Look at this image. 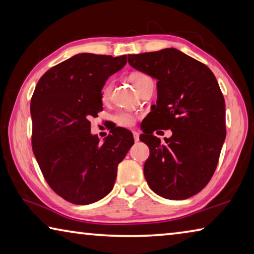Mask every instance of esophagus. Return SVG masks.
<instances>
[{
	"mask_svg": "<svg viewBox=\"0 0 254 254\" xmlns=\"http://www.w3.org/2000/svg\"><path fill=\"white\" fill-rule=\"evenodd\" d=\"M139 136H140L139 132H136V131H133V137H134V141H135V142H137V141L140 140V139H139Z\"/></svg>",
	"mask_w": 254,
	"mask_h": 254,
	"instance_id": "1",
	"label": "esophagus"
}]
</instances>
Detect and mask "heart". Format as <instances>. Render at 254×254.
<instances>
[{
  "instance_id": "b5f03b06",
  "label": "heart",
  "mask_w": 254,
  "mask_h": 254,
  "mask_svg": "<svg viewBox=\"0 0 254 254\" xmlns=\"http://www.w3.org/2000/svg\"><path fill=\"white\" fill-rule=\"evenodd\" d=\"M130 79L134 85V87L139 91L140 86L142 85L145 80L150 79V77L147 76L143 72H133L130 76ZM111 88L112 85L111 83H107L104 87L102 89V98L103 101H106L110 96L111 93ZM115 122H117L119 126L124 127H131L134 126L135 123V115H133L132 113H128V112H121L119 113L117 117H115Z\"/></svg>"
}]
</instances>
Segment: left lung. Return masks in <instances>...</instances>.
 Wrapping results in <instances>:
<instances>
[{
    "label": "left lung",
    "mask_w": 254,
    "mask_h": 254,
    "mask_svg": "<svg viewBox=\"0 0 254 254\" xmlns=\"http://www.w3.org/2000/svg\"><path fill=\"white\" fill-rule=\"evenodd\" d=\"M128 64L157 81L158 101L148 118L173 131L162 144L151 127L140 140L149 147L144 177L167 199H186L212 178L226 135L225 101L209 68L175 48L128 55Z\"/></svg>",
    "instance_id": "left-lung-1"
}]
</instances>
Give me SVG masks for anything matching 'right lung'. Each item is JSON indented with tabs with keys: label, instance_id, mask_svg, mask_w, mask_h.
I'll list each match as a JSON object with an SVG mask.
<instances>
[{
	"label": "right lung",
	"instance_id": "1",
	"mask_svg": "<svg viewBox=\"0 0 254 254\" xmlns=\"http://www.w3.org/2000/svg\"><path fill=\"white\" fill-rule=\"evenodd\" d=\"M126 64L127 55L79 54L46 71L34 89V157L50 188L69 203L92 204L109 194L118 165L134 143L123 127L103 143L91 134L89 119L103 110V86Z\"/></svg>",
	"mask_w": 254,
	"mask_h": 254
}]
</instances>
